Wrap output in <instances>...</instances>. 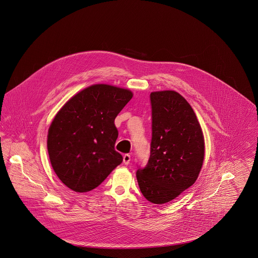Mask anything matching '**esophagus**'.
<instances>
[{
  "label": "esophagus",
  "mask_w": 258,
  "mask_h": 258,
  "mask_svg": "<svg viewBox=\"0 0 258 258\" xmlns=\"http://www.w3.org/2000/svg\"><path fill=\"white\" fill-rule=\"evenodd\" d=\"M123 161L124 164H126V165H127V164L131 162V155H128V154L123 155Z\"/></svg>",
  "instance_id": "34e87169"
}]
</instances>
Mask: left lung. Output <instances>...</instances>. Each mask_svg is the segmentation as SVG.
Masks as SVG:
<instances>
[{"label": "left lung", "mask_w": 258, "mask_h": 258, "mask_svg": "<svg viewBox=\"0 0 258 258\" xmlns=\"http://www.w3.org/2000/svg\"><path fill=\"white\" fill-rule=\"evenodd\" d=\"M150 100V158L136 178L148 201L164 204L196 183L204 160V137L195 111L179 93L153 92Z\"/></svg>", "instance_id": "left-lung-1"}]
</instances>
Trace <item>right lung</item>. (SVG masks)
Wrapping results in <instances>:
<instances>
[{
	"instance_id": "right-lung-1",
	"label": "right lung",
	"mask_w": 258,
	"mask_h": 258,
	"mask_svg": "<svg viewBox=\"0 0 258 258\" xmlns=\"http://www.w3.org/2000/svg\"><path fill=\"white\" fill-rule=\"evenodd\" d=\"M119 87L96 84L71 98L50 124L47 150L51 165L68 187L76 192L96 188L122 163L115 151V118L133 98Z\"/></svg>"
}]
</instances>
